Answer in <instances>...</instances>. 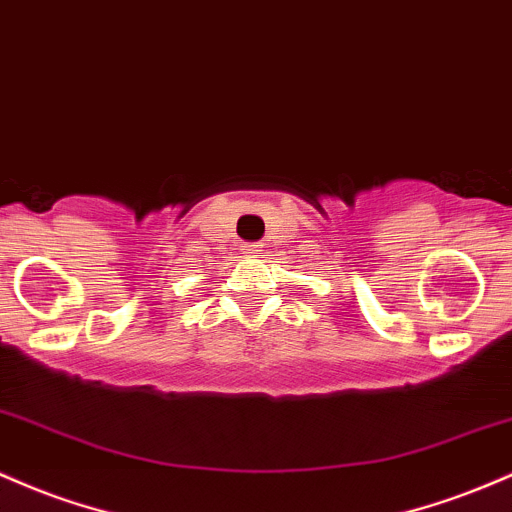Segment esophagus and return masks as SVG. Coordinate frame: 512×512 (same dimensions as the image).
I'll list each match as a JSON object with an SVG mask.
<instances>
[{"label": "esophagus", "mask_w": 512, "mask_h": 512, "mask_svg": "<svg viewBox=\"0 0 512 512\" xmlns=\"http://www.w3.org/2000/svg\"><path fill=\"white\" fill-rule=\"evenodd\" d=\"M243 250L247 252V255H257V252H260V243H250V245H245Z\"/></svg>", "instance_id": "1"}]
</instances>
